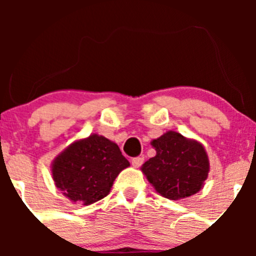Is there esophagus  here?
<instances>
[{"mask_svg": "<svg viewBox=\"0 0 256 256\" xmlns=\"http://www.w3.org/2000/svg\"><path fill=\"white\" fill-rule=\"evenodd\" d=\"M131 162H132V166L135 167V168H138V167L144 164V157L142 156L135 157V158H132V161Z\"/></svg>", "mask_w": 256, "mask_h": 256, "instance_id": "esophagus-1", "label": "esophagus"}]
</instances>
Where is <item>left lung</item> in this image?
<instances>
[{"mask_svg":"<svg viewBox=\"0 0 256 256\" xmlns=\"http://www.w3.org/2000/svg\"><path fill=\"white\" fill-rule=\"evenodd\" d=\"M156 156L141 166L147 180L162 197L180 200L204 187L209 158L204 146L177 131H167L151 141Z\"/></svg>","mask_w":256,"mask_h":256,"instance_id":"left-lung-1","label":"left lung"}]
</instances>
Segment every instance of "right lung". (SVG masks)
<instances>
[{"label":"right lung","mask_w":256,"mask_h":256,"mask_svg":"<svg viewBox=\"0 0 256 256\" xmlns=\"http://www.w3.org/2000/svg\"><path fill=\"white\" fill-rule=\"evenodd\" d=\"M130 162L114 141L92 134L56 154L50 164L54 184L72 203L90 206L106 197Z\"/></svg>","instance_id":"1"}]
</instances>
